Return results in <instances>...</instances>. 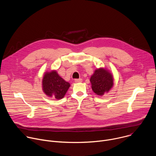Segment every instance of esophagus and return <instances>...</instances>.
Wrapping results in <instances>:
<instances>
[{
    "label": "esophagus",
    "mask_w": 156,
    "mask_h": 156,
    "mask_svg": "<svg viewBox=\"0 0 156 156\" xmlns=\"http://www.w3.org/2000/svg\"><path fill=\"white\" fill-rule=\"evenodd\" d=\"M83 81V80L81 78H79V79H75V81L76 83H80V82H81Z\"/></svg>",
    "instance_id": "obj_1"
}]
</instances>
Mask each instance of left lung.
Returning <instances> with one entry per match:
<instances>
[{"mask_svg":"<svg viewBox=\"0 0 156 156\" xmlns=\"http://www.w3.org/2000/svg\"><path fill=\"white\" fill-rule=\"evenodd\" d=\"M90 81L93 91L97 94L102 96L107 93L114 84V80L111 73L102 68L97 69L91 76Z\"/></svg>","mask_w":156,"mask_h":156,"instance_id":"obj_1","label":"left lung"}]
</instances>
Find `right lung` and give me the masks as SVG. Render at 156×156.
Wrapping results in <instances>:
<instances>
[{
    "mask_svg": "<svg viewBox=\"0 0 156 156\" xmlns=\"http://www.w3.org/2000/svg\"><path fill=\"white\" fill-rule=\"evenodd\" d=\"M70 86V83L62 78L56 71L47 72L43 77L44 92L48 96L55 98L57 99H60L64 97Z\"/></svg>",
    "mask_w": 156,
    "mask_h": 156,
    "instance_id": "obj_1",
    "label": "right lung"
}]
</instances>
